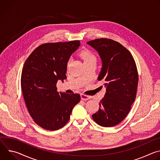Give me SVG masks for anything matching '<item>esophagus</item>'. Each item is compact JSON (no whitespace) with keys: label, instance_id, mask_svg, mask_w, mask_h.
Here are the masks:
<instances>
[{"label":"esophagus","instance_id":"34e87169","mask_svg":"<svg viewBox=\"0 0 160 160\" xmlns=\"http://www.w3.org/2000/svg\"><path fill=\"white\" fill-rule=\"evenodd\" d=\"M80 96H81V99L83 101H87L88 99H90V96H87V95H85L83 94H80Z\"/></svg>","mask_w":160,"mask_h":160}]
</instances>
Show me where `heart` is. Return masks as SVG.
I'll return each mask as SVG.
<instances>
[{
    "label": "heart",
    "mask_w": 160,
    "mask_h": 160,
    "mask_svg": "<svg viewBox=\"0 0 160 160\" xmlns=\"http://www.w3.org/2000/svg\"><path fill=\"white\" fill-rule=\"evenodd\" d=\"M80 57L83 60L84 64L96 62V58L95 56L92 52L88 51H82L80 53Z\"/></svg>",
    "instance_id": "obj_1"
}]
</instances>
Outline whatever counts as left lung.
Segmentation results:
<instances>
[{
    "label": "left lung",
    "instance_id": "8db88e82",
    "mask_svg": "<svg viewBox=\"0 0 160 160\" xmlns=\"http://www.w3.org/2000/svg\"><path fill=\"white\" fill-rule=\"evenodd\" d=\"M87 44L98 51L101 59L98 80L106 88L92 118L102 127L115 126L125 119L135 99L139 82L135 62L129 51L113 40L98 38Z\"/></svg>",
    "mask_w": 160,
    "mask_h": 160
}]
</instances>
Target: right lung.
Instances as JSON below:
<instances>
[{
  "label": "right lung",
  "instance_id": "1",
  "mask_svg": "<svg viewBox=\"0 0 160 160\" xmlns=\"http://www.w3.org/2000/svg\"><path fill=\"white\" fill-rule=\"evenodd\" d=\"M80 43L73 40L42 44L22 68L21 86L27 108L34 122L45 130L64 127L80 101L79 94L59 93L56 87L59 80L66 78L68 61Z\"/></svg>",
  "mask_w": 160,
  "mask_h": 160
}]
</instances>
